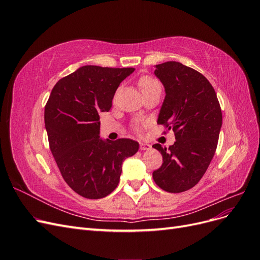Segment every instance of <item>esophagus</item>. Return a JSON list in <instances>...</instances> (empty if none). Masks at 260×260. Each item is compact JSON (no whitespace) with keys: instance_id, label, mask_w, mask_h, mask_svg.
<instances>
[{"instance_id":"1","label":"esophagus","mask_w":260,"mask_h":260,"mask_svg":"<svg viewBox=\"0 0 260 260\" xmlns=\"http://www.w3.org/2000/svg\"><path fill=\"white\" fill-rule=\"evenodd\" d=\"M151 148V145L147 143H140V149L141 151H147V149Z\"/></svg>"}]
</instances>
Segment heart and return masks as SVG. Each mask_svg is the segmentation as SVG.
Masks as SVG:
<instances>
[{
	"label": "heart",
	"mask_w": 260,
	"mask_h": 260,
	"mask_svg": "<svg viewBox=\"0 0 260 260\" xmlns=\"http://www.w3.org/2000/svg\"><path fill=\"white\" fill-rule=\"evenodd\" d=\"M139 86H140L141 91H142V93L148 92V91H151L155 88H160L159 83L149 76H143L142 78H140Z\"/></svg>",
	"instance_id": "obj_1"
}]
</instances>
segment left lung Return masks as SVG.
Masks as SVG:
<instances>
[{"label":"left lung","mask_w":260,"mask_h":260,"mask_svg":"<svg viewBox=\"0 0 260 260\" xmlns=\"http://www.w3.org/2000/svg\"><path fill=\"white\" fill-rule=\"evenodd\" d=\"M154 74L166 93L157 123L174 131L176 142L169 148L153 145L162 155L153 179L164 191L181 193L199 183L215 155L221 108L210 82L193 68L167 61L156 65Z\"/></svg>","instance_id":"obj_1"}]
</instances>
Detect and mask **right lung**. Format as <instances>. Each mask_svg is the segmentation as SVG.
I'll list each match as a JSON object with an SVG mask.
<instances>
[{"label": "right lung", "mask_w": 260, "mask_h": 260, "mask_svg": "<svg viewBox=\"0 0 260 260\" xmlns=\"http://www.w3.org/2000/svg\"><path fill=\"white\" fill-rule=\"evenodd\" d=\"M135 68L86 65L54 85L44 111L51 152L66 183L85 199L111 194L122 161L139 151L130 139L100 138V113L108 112L118 86Z\"/></svg>", "instance_id": "add662e5"}]
</instances>
